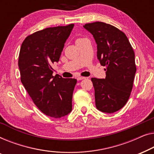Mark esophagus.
<instances>
[{
    "instance_id": "34e87169",
    "label": "esophagus",
    "mask_w": 154,
    "mask_h": 154,
    "mask_svg": "<svg viewBox=\"0 0 154 154\" xmlns=\"http://www.w3.org/2000/svg\"><path fill=\"white\" fill-rule=\"evenodd\" d=\"M86 77H77V80H82V79H85Z\"/></svg>"
}]
</instances>
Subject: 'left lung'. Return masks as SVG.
Here are the masks:
<instances>
[{"instance_id":"obj_1","label":"left lung","mask_w":154,"mask_h":154,"mask_svg":"<svg viewBox=\"0 0 154 154\" xmlns=\"http://www.w3.org/2000/svg\"><path fill=\"white\" fill-rule=\"evenodd\" d=\"M84 28L97 44V57L105 66V79L91 78L97 109L105 113L121 109L128 100L136 72L135 53L127 36L117 28L97 21Z\"/></svg>"}]
</instances>
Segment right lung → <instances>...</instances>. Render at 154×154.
Masks as SVG:
<instances>
[{
    "instance_id": "add662e5",
    "label": "right lung",
    "mask_w": 154,
    "mask_h": 154,
    "mask_svg": "<svg viewBox=\"0 0 154 154\" xmlns=\"http://www.w3.org/2000/svg\"><path fill=\"white\" fill-rule=\"evenodd\" d=\"M74 24L37 31L23 40L19 56L21 82L38 109L54 118L72 111L77 79L53 76L51 65L59 60Z\"/></svg>"
}]
</instances>
